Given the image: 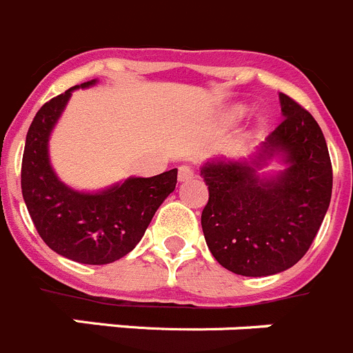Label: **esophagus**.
Here are the masks:
<instances>
[{
    "label": "esophagus",
    "instance_id": "1",
    "mask_svg": "<svg viewBox=\"0 0 353 353\" xmlns=\"http://www.w3.org/2000/svg\"><path fill=\"white\" fill-rule=\"evenodd\" d=\"M177 177H179V181H190L193 177V169L190 165H181L179 170H177Z\"/></svg>",
    "mask_w": 353,
    "mask_h": 353
}]
</instances>
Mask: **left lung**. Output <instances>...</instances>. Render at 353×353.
I'll return each mask as SVG.
<instances>
[{
    "mask_svg": "<svg viewBox=\"0 0 353 353\" xmlns=\"http://www.w3.org/2000/svg\"><path fill=\"white\" fill-rule=\"evenodd\" d=\"M283 121L246 161H208L200 174L209 188L202 230L212 256L241 276H269L299 262L323 221L332 193V165L315 117L279 94ZM283 152L289 169L259 180V160Z\"/></svg>",
    "mask_w": 353,
    "mask_h": 353,
    "instance_id": "1",
    "label": "left lung"
}]
</instances>
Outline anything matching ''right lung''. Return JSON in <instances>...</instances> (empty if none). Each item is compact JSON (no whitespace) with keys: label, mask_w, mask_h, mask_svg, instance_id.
<instances>
[{"label":"right lung","mask_w":353,"mask_h":353,"mask_svg":"<svg viewBox=\"0 0 353 353\" xmlns=\"http://www.w3.org/2000/svg\"><path fill=\"white\" fill-rule=\"evenodd\" d=\"M94 84L84 82L81 88ZM74 85L38 110L26 135L21 188L34 228L59 255L90 265L119 260L137 246L145 228L177 183V169L153 177H130L100 193H81L56 177L47 141Z\"/></svg>","instance_id":"1"}]
</instances>
